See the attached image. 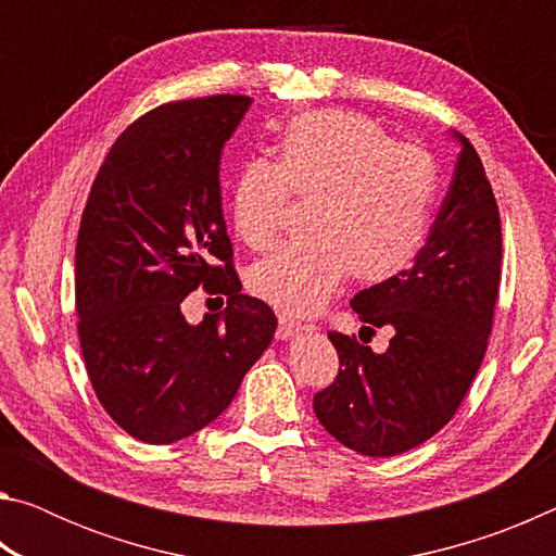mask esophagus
Listing matches in <instances>:
<instances>
[{
    "label": "esophagus",
    "instance_id": "1",
    "mask_svg": "<svg viewBox=\"0 0 556 556\" xmlns=\"http://www.w3.org/2000/svg\"><path fill=\"white\" fill-rule=\"evenodd\" d=\"M277 318H279L277 336L281 338V341H287V338H291V336H294V333H299V331H301V321H296V318H291L289 314L279 312V314H277Z\"/></svg>",
    "mask_w": 556,
    "mask_h": 556
}]
</instances>
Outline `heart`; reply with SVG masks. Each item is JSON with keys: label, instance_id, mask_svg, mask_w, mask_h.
<instances>
[{"label": "heart", "instance_id": "heart-1", "mask_svg": "<svg viewBox=\"0 0 556 556\" xmlns=\"http://www.w3.org/2000/svg\"><path fill=\"white\" fill-rule=\"evenodd\" d=\"M289 195L312 201V238L257 262L248 287L279 312L314 314L348 275L382 285L419 257L434 220L439 166L427 149L397 144L361 112H304L281 127L275 162H248L232 178L230 220L250 250L275 244Z\"/></svg>", "mask_w": 556, "mask_h": 556}]
</instances>
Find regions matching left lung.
<instances>
[{
  "label": "left lung",
  "instance_id": "8db88e82",
  "mask_svg": "<svg viewBox=\"0 0 556 556\" xmlns=\"http://www.w3.org/2000/svg\"><path fill=\"white\" fill-rule=\"evenodd\" d=\"M458 139L456 172L419 257L351 301L365 331L390 328L388 351L328 331L341 368L314 394V412L363 456L425 444L448 425L483 363L501 291V211L481 156Z\"/></svg>",
  "mask_w": 556,
  "mask_h": 556
}]
</instances>
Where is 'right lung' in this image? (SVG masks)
I'll list each match as a JSON object with an SVG mask.
<instances>
[{"label": "right lung", "mask_w": 556, "mask_h": 556, "mask_svg": "<svg viewBox=\"0 0 556 556\" xmlns=\"http://www.w3.org/2000/svg\"><path fill=\"white\" fill-rule=\"evenodd\" d=\"M252 98L159 105L122 131L92 181L75 242L78 341L92 390L144 444L218 419L275 336V312L242 294L220 203V154ZM195 288L229 304L191 327Z\"/></svg>", "instance_id": "1"}]
</instances>
